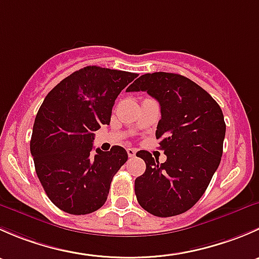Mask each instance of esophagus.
Segmentation results:
<instances>
[{"mask_svg": "<svg viewBox=\"0 0 259 259\" xmlns=\"http://www.w3.org/2000/svg\"><path fill=\"white\" fill-rule=\"evenodd\" d=\"M126 151H127V155H129V158H134V156L137 155V150H135L134 148H127Z\"/></svg>", "mask_w": 259, "mask_h": 259, "instance_id": "esophagus-1", "label": "esophagus"}]
</instances>
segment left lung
Returning <instances> with one entry per match:
<instances>
[{
  "instance_id": "left-lung-1",
  "label": "left lung",
  "mask_w": 259,
  "mask_h": 259,
  "mask_svg": "<svg viewBox=\"0 0 259 259\" xmlns=\"http://www.w3.org/2000/svg\"><path fill=\"white\" fill-rule=\"evenodd\" d=\"M126 91H146L158 100L155 137L166 155L160 164L149 151L137 153L146 164L135 179L138 202L156 217L184 213L204 194L221 163L226 135L221 106L194 81L171 72L142 75Z\"/></svg>"
}]
</instances>
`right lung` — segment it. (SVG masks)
<instances>
[{"label":"right lung","mask_w":259,"mask_h":259,"mask_svg":"<svg viewBox=\"0 0 259 259\" xmlns=\"http://www.w3.org/2000/svg\"><path fill=\"white\" fill-rule=\"evenodd\" d=\"M137 76L86 66L57 83L38 109L31 154L44 190L61 210L81 215L105 204L127 153L119 145L93 153L94 132L110 124L115 99Z\"/></svg>","instance_id":"add662e5"}]
</instances>
